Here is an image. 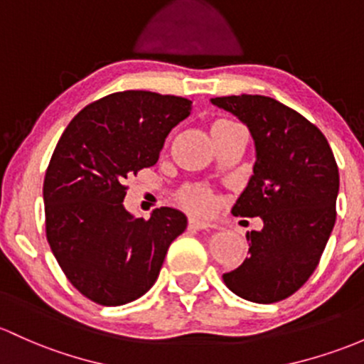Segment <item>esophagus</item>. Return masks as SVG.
<instances>
[{
	"label": "esophagus",
	"mask_w": 364,
	"mask_h": 364,
	"mask_svg": "<svg viewBox=\"0 0 364 364\" xmlns=\"http://www.w3.org/2000/svg\"><path fill=\"white\" fill-rule=\"evenodd\" d=\"M189 229H194V230H199V229H212L213 225L210 224V222H203V220H198V218H189Z\"/></svg>",
	"instance_id": "1"
}]
</instances>
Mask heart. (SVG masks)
Returning <instances> with one entry per match:
<instances>
[{
  "instance_id": "heart-1",
  "label": "heart",
  "mask_w": 364,
  "mask_h": 364,
  "mask_svg": "<svg viewBox=\"0 0 364 364\" xmlns=\"http://www.w3.org/2000/svg\"><path fill=\"white\" fill-rule=\"evenodd\" d=\"M224 124H232L230 121H217L213 127H224ZM178 203L189 212L198 215H210L217 206V198L210 187L201 186V183H191V186L182 187L178 193Z\"/></svg>"
}]
</instances>
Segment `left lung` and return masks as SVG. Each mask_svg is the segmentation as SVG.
Listing matches in <instances>:
<instances>
[{
	"label": "left lung",
	"instance_id": "left-lung-1",
	"mask_svg": "<svg viewBox=\"0 0 364 364\" xmlns=\"http://www.w3.org/2000/svg\"><path fill=\"white\" fill-rule=\"evenodd\" d=\"M212 104L243 121L255 142L253 175L232 215L264 222L246 232L250 257L222 277L241 299L279 302L311 277L333 230L337 161L321 130L276 99L243 93Z\"/></svg>",
	"mask_w": 364,
	"mask_h": 364
}]
</instances>
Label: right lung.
<instances>
[{
    "label": "right lung",
    "instance_id": "obj_1",
    "mask_svg": "<svg viewBox=\"0 0 364 364\" xmlns=\"http://www.w3.org/2000/svg\"><path fill=\"white\" fill-rule=\"evenodd\" d=\"M191 100L127 90L77 112L53 151L43 183L46 240L65 277L100 306L149 291L186 215L161 206L149 220L123 206L127 178L156 165Z\"/></svg>",
    "mask_w": 364,
    "mask_h": 364
}]
</instances>
